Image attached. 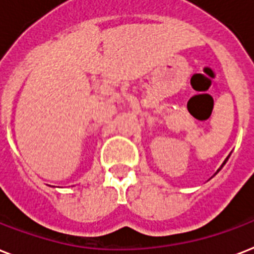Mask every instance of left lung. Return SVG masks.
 Masks as SVG:
<instances>
[{"instance_id": "8db88e82", "label": "left lung", "mask_w": 254, "mask_h": 254, "mask_svg": "<svg viewBox=\"0 0 254 254\" xmlns=\"http://www.w3.org/2000/svg\"><path fill=\"white\" fill-rule=\"evenodd\" d=\"M228 158H230V155H228L227 158H226V160H224V162H223V164H222V167H223L224 164H226V162H227V160H228ZM222 167H220V168H222ZM220 168H219V170H220ZM219 170H218V171H219Z\"/></svg>"}]
</instances>
